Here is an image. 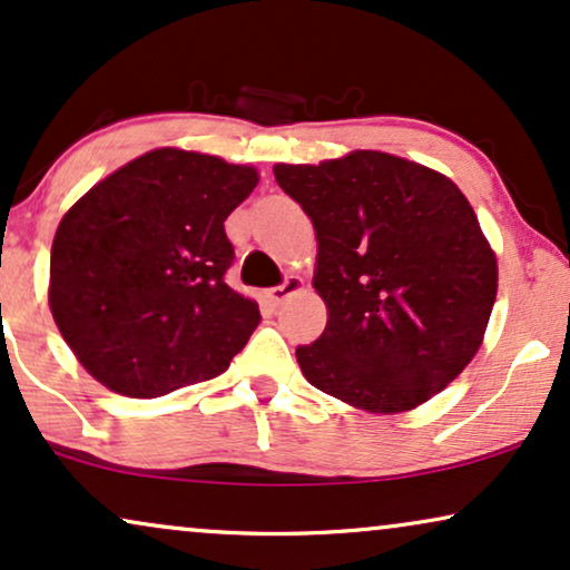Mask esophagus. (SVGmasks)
Returning a JSON list of instances; mask_svg holds the SVG:
<instances>
[{
    "label": "esophagus",
    "mask_w": 570,
    "mask_h": 570,
    "mask_svg": "<svg viewBox=\"0 0 570 570\" xmlns=\"http://www.w3.org/2000/svg\"><path fill=\"white\" fill-rule=\"evenodd\" d=\"M302 289H305V284H302L299 276H286L284 284L273 286V289L268 292V297H271L273 305H281V302H284L286 297H292V294H297Z\"/></svg>",
    "instance_id": "1"
}]
</instances>
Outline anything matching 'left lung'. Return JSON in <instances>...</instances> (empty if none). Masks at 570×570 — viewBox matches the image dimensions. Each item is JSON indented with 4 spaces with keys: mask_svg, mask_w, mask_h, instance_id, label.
I'll return each mask as SVG.
<instances>
[{
    "mask_svg": "<svg viewBox=\"0 0 570 570\" xmlns=\"http://www.w3.org/2000/svg\"><path fill=\"white\" fill-rule=\"evenodd\" d=\"M273 174L317 237L313 286L328 323L297 346L307 381L373 414L409 412L456 381L498 294L495 253L464 193L381 150Z\"/></svg>",
    "mask_w": 570,
    "mask_h": 570,
    "instance_id": "1",
    "label": "left lung"
}]
</instances>
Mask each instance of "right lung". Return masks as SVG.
<instances>
[{"label": "right lung", "instance_id": "add662e5", "mask_svg": "<svg viewBox=\"0 0 570 570\" xmlns=\"http://www.w3.org/2000/svg\"><path fill=\"white\" fill-rule=\"evenodd\" d=\"M255 185L253 166L156 148L67 210L49 307L98 383L156 399L229 367L261 309L224 281L234 261L224 222Z\"/></svg>", "mask_w": 570, "mask_h": 570}]
</instances>
